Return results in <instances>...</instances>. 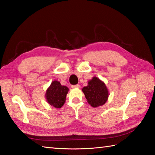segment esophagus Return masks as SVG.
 <instances>
[{
    "label": "esophagus",
    "instance_id": "esophagus-1",
    "mask_svg": "<svg viewBox=\"0 0 155 155\" xmlns=\"http://www.w3.org/2000/svg\"><path fill=\"white\" fill-rule=\"evenodd\" d=\"M72 88H80V85L79 84H76V85H72L71 87Z\"/></svg>",
    "mask_w": 155,
    "mask_h": 155
}]
</instances>
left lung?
Returning a JSON list of instances; mask_svg holds the SVG:
<instances>
[{"instance_id":"left-lung-1","label":"left lung","mask_w":155,"mask_h":155,"mask_svg":"<svg viewBox=\"0 0 155 155\" xmlns=\"http://www.w3.org/2000/svg\"><path fill=\"white\" fill-rule=\"evenodd\" d=\"M82 91L88 103L94 108L104 105L109 96L106 84L97 77H94L91 80L88 81V85L84 87Z\"/></svg>"}]
</instances>
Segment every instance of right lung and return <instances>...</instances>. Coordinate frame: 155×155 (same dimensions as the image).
<instances>
[{"label":"right lung","mask_w":155,"mask_h":155,"mask_svg":"<svg viewBox=\"0 0 155 155\" xmlns=\"http://www.w3.org/2000/svg\"><path fill=\"white\" fill-rule=\"evenodd\" d=\"M68 91V88L61 85L59 81H52L46 91V100L51 106L60 108L63 106L65 103L66 97H67Z\"/></svg>","instance_id":"1"}]
</instances>
